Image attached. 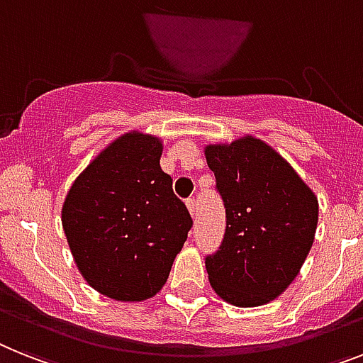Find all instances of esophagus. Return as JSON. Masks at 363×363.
Wrapping results in <instances>:
<instances>
[{
    "label": "esophagus",
    "instance_id": "1",
    "mask_svg": "<svg viewBox=\"0 0 363 363\" xmlns=\"http://www.w3.org/2000/svg\"><path fill=\"white\" fill-rule=\"evenodd\" d=\"M185 203H187V208L189 211H191V215H196V200H194V196H191V199L185 200Z\"/></svg>",
    "mask_w": 363,
    "mask_h": 363
}]
</instances>
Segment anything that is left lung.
<instances>
[{"label":"left lung","mask_w":363,"mask_h":363,"mask_svg":"<svg viewBox=\"0 0 363 363\" xmlns=\"http://www.w3.org/2000/svg\"><path fill=\"white\" fill-rule=\"evenodd\" d=\"M226 209L218 250L206 256L218 296L241 308L277 298L298 274L317 228L315 194L271 146L245 137L206 148Z\"/></svg>","instance_id":"left-lung-1"}]
</instances>
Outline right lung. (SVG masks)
<instances>
[{"label":"right lung","instance_id":"add662e5","mask_svg":"<svg viewBox=\"0 0 363 363\" xmlns=\"http://www.w3.org/2000/svg\"><path fill=\"white\" fill-rule=\"evenodd\" d=\"M161 143L128 133L92 161L62 206V228L83 278L116 301L164 286L193 218L160 167Z\"/></svg>","mask_w":363,"mask_h":363}]
</instances>
